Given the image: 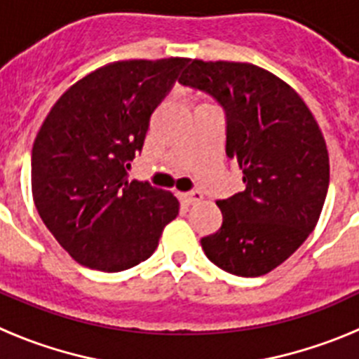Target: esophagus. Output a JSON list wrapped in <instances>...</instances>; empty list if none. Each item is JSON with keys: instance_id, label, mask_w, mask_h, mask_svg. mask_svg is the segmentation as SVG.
<instances>
[{"instance_id": "obj_1", "label": "esophagus", "mask_w": 359, "mask_h": 359, "mask_svg": "<svg viewBox=\"0 0 359 359\" xmlns=\"http://www.w3.org/2000/svg\"><path fill=\"white\" fill-rule=\"evenodd\" d=\"M180 198H182V201L185 203V205H194V203L201 201L203 194L201 192H198V190H194V192H185V194H180Z\"/></svg>"}]
</instances>
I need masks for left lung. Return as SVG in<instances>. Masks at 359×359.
<instances>
[{
	"label": "left lung",
	"mask_w": 359,
	"mask_h": 359,
	"mask_svg": "<svg viewBox=\"0 0 359 359\" xmlns=\"http://www.w3.org/2000/svg\"><path fill=\"white\" fill-rule=\"evenodd\" d=\"M180 84L203 91L226 116V156L246 189L217 201L223 224L205 255L237 277H261L293 255L318 223L329 154L315 116L286 82L253 65L192 61Z\"/></svg>",
	"instance_id": "1"
}]
</instances>
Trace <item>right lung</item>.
Here are the masks:
<instances>
[{
	"instance_id": "obj_1",
	"label": "right lung",
	"mask_w": 359,
	"mask_h": 359,
	"mask_svg": "<svg viewBox=\"0 0 359 359\" xmlns=\"http://www.w3.org/2000/svg\"><path fill=\"white\" fill-rule=\"evenodd\" d=\"M187 62L107 65L73 84L44 118L32 149V194L79 264L109 273L140 264L180 212L170 192L128 182V170Z\"/></svg>"
}]
</instances>
